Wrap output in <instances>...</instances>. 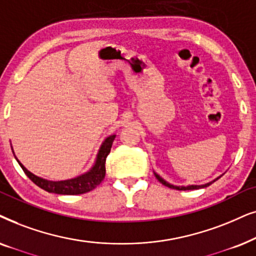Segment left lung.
I'll return each instance as SVG.
<instances>
[{
    "mask_svg": "<svg viewBox=\"0 0 256 256\" xmlns=\"http://www.w3.org/2000/svg\"><path fill=\"white\" fill-rule=\"evenodd\" d=\"M153 173H154V176H156V178L159 180L160 182L162 184V185H165V186H168V187H170V188H173V190H199V188H204V187H207V186H210V184H213L214 182H216L218 179L219 178H221V174L220 176H218V178H216L214 180H212V182H206V184H202V185H187V186H176V185H172V184H170L168 182H166L165 179L164 178H162V176H160L158 173H156L154 171H153Z\"/></svg>",
    "mask_w": 256,
    "mask_h": 256,
    "instance_id": "8db88e82",
    "label": "left lung"
}]
</instances>
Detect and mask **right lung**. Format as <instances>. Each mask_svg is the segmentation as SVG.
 <instances>
[{
    "label": "right lung",
    "mask_w": 256,
    "mask_h": 256,
    "mask_svg": "<svg viewBox=\"0 0 256 256\" xmlns=\"http://www.w3.org/2000/svg\"><path fill=\"white\" fill-rule=\"evenodd\" d=\"M114 138L116 134H111L104 139L100 150H98L94 165L91 166V168L88 170V171L80 176H74V178L66 180H57V182L40 178V176H37L34 174V173L28 171V170L23 166V164L16 158L15 153H14L12 146V150L14 156H15V159L17 160V162L20 164V166H21L23 171H24L26 176H28L32 182H35L37 186L49 193L74 196V194H83L90 192V190L96 188V187L103 182L105 176V162H106V156L111 151V146L112 142L114 140Z\"/></svg>",
    "instance_id": "1"
}]
</instances>
